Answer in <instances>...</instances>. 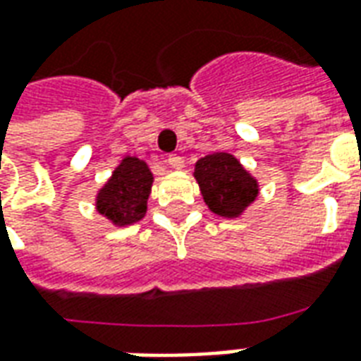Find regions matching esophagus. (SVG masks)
Returning <instances> with one entry per match:
<instances>
[{"label": "esophagus", "mask_w": 361, "mask_h": 361, "mask_svg": "<svg viewBox=\"0 0 361 361\" xmlns=\"http://www.w3.org/2000/svg\"><path fill=\"white\" fill-rule=\"evenodd\" d=\"M168 164H170L173 170H181V168H183V159H181L180 154H170V157H168Z\"/></svg>", "instance_id": "1"}]
</instances>
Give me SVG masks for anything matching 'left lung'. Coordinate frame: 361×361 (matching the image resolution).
Returning a JSON list of instances; mask_svg holds the SVG:
<instances>
[{
	"instance_id": "left-lung-1",
	"label": "left lung",
	"mask_w": 361,
	"mask_h": 361,
	"mask_svg": "<svg viewBox=\"0 0 361 361\" xmlns=\"http://www.w3.org/2000/svg\"><path fill=\"white\" fill-rule=\"evenodd\" d=\"M193 178L208 210L220 218H241L260 195L256 176L248 172L235 154L224 151L197 160Z\"/></svg>"
}]
</instances>
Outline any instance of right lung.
Masks as SVG:
<instances>
[{
  "mask_svg": "<svg viewBox=\"0 0 361 361\" xmlns=\"http://www.w3.org/2000/svg\"><path fill=\"white\" fill-rule=\"evenodd\" d=\"M154 176L145 160L126 154L95 193V210L114 228H128L147 214Z\"/></svg>",
  "mask_w": 361,
  "mask_h": 361,
  "instance_id": "right-lung-1",
  "label": "right lung"
}]
</instances>
